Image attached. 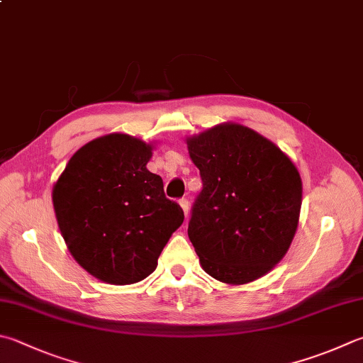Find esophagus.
Instances as JSON below:
<instances>
[{
  "mask_svg": "<svg viewBox=\"0 0 363 363\" xmlns=\"http://www.w3.org/2000/svg\"><path fill=\"white\" fill-rule=\"evenodd\" d=\"M179 203H180L182 210L184 211V216L188 218V211H189V202H188L186 199H180V201H179Z\"/></svg>",
  "mask_w": 363,
  "mask_h": 363,
  "instance_id": "34e87169",
  "label": "esophagus"
}]
</instances>
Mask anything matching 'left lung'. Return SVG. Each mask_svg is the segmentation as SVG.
<instances>
[{
  "label": "left lung",
  "mask_w": 363,
  "mask_h": 363,
  "mask_svg": "<svg viewBox=\"0 0 363 363\" xmlns=\"http://www.w3.org/2000/svg\"><path fill=\"white\" fill-rule=\"evenodd\" d=\"M203 188L188 235L210 277L230 286L267 275L288 252L302 179L281 148L248 126L221 123L186 138Z\"/></svg>",
  "instance_id": "1"
}]
</instances>
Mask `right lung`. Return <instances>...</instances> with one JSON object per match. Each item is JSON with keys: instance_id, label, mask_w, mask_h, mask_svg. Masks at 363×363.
<instances>
[{"instance_id": "add662e5", "label": "right lung", "mask_w": 363, "mask_h": 363, "mask_svg": "<svg viewBox=\"0 0 363 363\" xmlns=\"http://www.w3.org/2000/svg\"><path fill=\"white\" fill-rule=\"evenodd\" d=\"M153 143L112 133L72 155L52 189L55 216L82 269L108 284H134L153 273L182 207L164 194L147 164Z\"/></svg>"}]
</instances>
